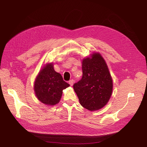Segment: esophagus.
Masks as SVG:
<instances>
[{"label":"esophagus","mask_w":147,"mask_h":147,"mask_svg":"<svg viewBox=\"0 0 147 147\" xmlns=\"http://www.w3.org/2000/svg\"><path fill=\"white\" fill-rule=\"evenodd\" d=\"M74 80H70L69 82V83L70 86H72L74 84Z\"/></svg>","instance_id":"34e87169"}]
</instances>
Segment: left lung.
Wrapping results in <instances>:
<instances>
[{"instance_id":"obj_1","label":"left lung","mask_w":147,"mask_h":147,"mask_svg":"<svg viewBox=\"0 0 147 147\" xmlns=\"http://www.w3.org/2000/svg\"><path fill=\"white\" fill-rule=\"evenodd\" d=\"M83 76L74 84L80 103L90 111L102 108L107 104L113 92V80L108 65L99 53L82 62Z\"/></svg>"}]
</instances>
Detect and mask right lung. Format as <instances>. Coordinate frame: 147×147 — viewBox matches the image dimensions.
I'll return each mask as SVG.
<instances>
[{"mask_svg":"<svg viewBox=\"0 0 147 147\" xmlns=\"http://www.w3.org/2000/svg\"><path fill=\"white\" fill-rule=\"evenodd\" d=\"M69 86L63 80L61 75L54 70L53 64L49 63L40 70L35 80L34 90L40 102L53 106L59 103L63 90Z\"/></svg>","mask_w":147,"mask_h":147,"instance_id":"obj_1","label":"right lung"}]
</instances>
